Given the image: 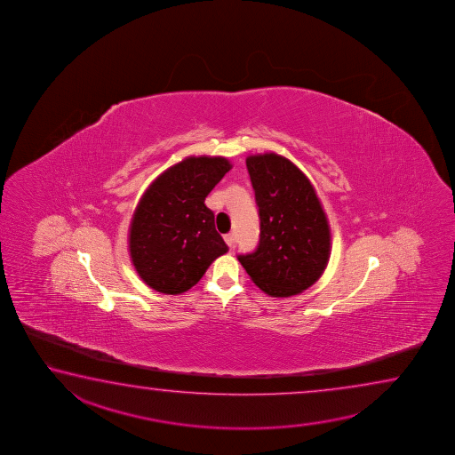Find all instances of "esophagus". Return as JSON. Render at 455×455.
Segmentation results:
<instances>
[{
    "instance_id": "1",
    "label": "esophagus",
    "mask_w": 455,
    "mask_h": 455,
    "mask_svg": "<svg viewBox=\"0 0 455 455\" xmlns=\"http://www.w3.org/2000/svg\"><path fill=\"white\" fill-rule=\"evenodd\" d=\"M224 242L228 243V247L234 248V245H235V237H234V234H226L224 235Z\"/></svg>"
}]
</instances>
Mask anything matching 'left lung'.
<instances>
[{"instance_id":"left-lung-1","label":"left lung","mask_w":455,"mask_h":455,"mask_svg":"<svg viewBox=\"0 0 455 455\" xmlns=\"http://www.w3.org/2000/svg\"><path fill=\"white\" fill-rule=\"evenodd\" d=\"M261 232L253 253L239 261L256 286L274 298L307 290L322 277L331 232L322 202L293 162L275 153L248 156Z\"/></svg>"}]
</instances>
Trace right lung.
<instances>
[{
  "label": "right lung",
  "mask_w": 455,
  "mask_h": 455,
  "mask_svg": "<svg viewBox=\"0 0 455 455\" xmlns=\"http://www.w3.org/2000/svg\"><path fill=\"white\" fill-rule=\"evenodd\" d=\"M232 169L226 157H186L149 185L132 216L129 251L140 278L156 291L193 288L228 245L205 197Z\"/></svg>",
  "instance_id": "right-lung-1"
}]
</instances>
